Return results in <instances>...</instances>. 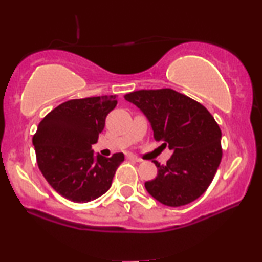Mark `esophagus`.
Instances as JSON below:
<instances>
[{"label":"esophagus","instance_id":"1","mask_svg":"<svg viewBox=\"0 0 262 262\" xmlns=\"http://www.w3.org/2000/svg\"><path fill=\"white\" fill-rule=\"evenodd\" d=\"M126 157H127L128 160H134V161H136V162H142V160L139 159V157L132 155V154H128V155H126Z\"/></svg>","mask_w":262,"mask_h":262}]
</instances>
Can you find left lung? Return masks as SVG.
Instances as JSON below:
<instances>
[{
	"label": "left lung",
	"instance_id": "left-lung-1",
	"mask_svg": "<svg viewBox=\"0 0 262 262\" xmlns=\"http://www.w3.org/2000/svg\"><path fill=\"white\" fill-rule=\"evenodd\" d=\"M142 111L154 138L173 151L157 177L146 181L149 194L167 206H182L198 199L213 180L222 160V132L202 103L173 89L137 91L124 96Z\"/></svg>",
	"mask_w": 262,
	"mask_h": 262
}]
</instances>
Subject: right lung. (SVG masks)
<instances>
[{
	"label": "right lung",
	"instance_id": "add662e5",
	"mask_svg": "<svg viewBox=\"0 0 262 262\" xmlns=\"http://www.w3.org/2000/svg\"><path fill=\"white\" fill-rule=\"evenodd\" d=\"M117 106L116 95L74 99L52 110L33 136L37 163L57 193L74 203L92 202L108 191L124 154L95 155L107 114Z\"/></svg>",
	"mask_w": 262,
	"mask_h": 262
}]
</instances>
